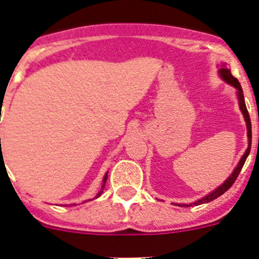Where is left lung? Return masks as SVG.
<instances>
[{"label":"left lung","instance_id":"8db88e82","mask_svg":"<svg viewBox=\"0 0 259 259\" xmlns=\"http://www.w3.org/2000/svg\"><path fill=\"white\" fill-rule=\"evenodd\" d=\"M219 74H221L222 79L224 80V81H227L228 84H231V85H233L235 88L237 89V96H239V105H240V109H241L242 111V115H244V118H245V122H246V128H248V137H249V145H248V149H246L245 154L242 155L241 159H240L239 164H237V167L235 168V171L232 172V175L228 178L226 182L223 183V184L219 187V188H217L215 191H212L211 193L207 194L206 197L201 198V200L196 201V202L193 203V205H201V203H206V202H210V201L215 200V198H218L219 196H222V194L224 193V192H227L228 189L232 187V184L235 183V180L237 179V176H239L240 171H241L242 166H244V163H245L246 158H248L249 153H250V146H251V122H250V116H249V113H248V109H246V105H245V101H244V93H242V88L241 85H240L239 80L236 79V77L233 76L232 74H231V71L228 70L227 67L221 68L219 70ZM258 143H259V137H258ZM180 206V205H179ZM183 206H187L188 207L189 205H183ZM192 206V203H191Z\"/></svg>","mask_w":259,"mask_h":259}]
</instances>
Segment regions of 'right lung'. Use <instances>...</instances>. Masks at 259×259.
<instances>
[{
	"label": "right lung",
	"mask_w": 259,
	"mask_h": 259,
	"mask_svg": "<svg viewBox=\"0 0 259 259\" xmlns=\"http://www.w3.org/2000/svg\"><path fill=\"white\" fill-rule=\"evenodd\" d=\"M0 143H1V137H0ZM2 159H4V157H2V154H1V155H0V161H2ZM106 180H107V174L104 176V184H102L101 191H100V192H98V193H97V197H100V196H101V194H102V191H104V188H105V184H106ZM97 197H96V198H97Z\"/></svg>",
	"instance_id": "obj_1"
}]
</instances>
